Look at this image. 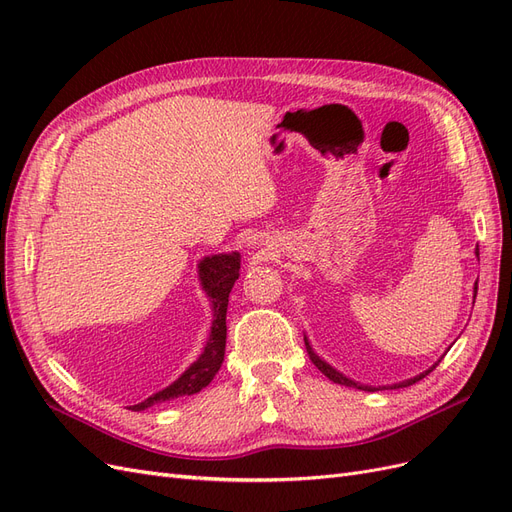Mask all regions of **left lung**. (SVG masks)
I'll use <instances>...</instances> for the list:
<instances>
[{"mask_svg": "<svg viewBox=\"0 0 512 512\" xmlns=\"http://www.w3.org/2000/svg\"><path fill=\"white\" fill-rule=\"evenodd\" d=\"M478 254V252H476ZM476 290H478V284H474V299H476ZM303 339H305V348H307V354H309V359H312V363L322 371L324 376H327L329 380H333L335 384H344V386H352V389H359V391H367V393H374V391H382V389H401V386H410V384H414V382H418V380H423L427 374H431L433 369H436V365L440 363V361H436L433 363L429 369H425L423 374H418V376H414V378H410V380H404V382H397V384H391V386H371V384H361V382H356V380H352V378H348V376H344L342 371H337L331 363H327L322 359V356H318L316 354V350L312 348V344H309V339H307V335H303ZM442 359V356H440Z\"/></svg>", "mask_w": 512, "mask_h": 512, "instance_id": "obj_1", "label": "left lung"}]
</instances>
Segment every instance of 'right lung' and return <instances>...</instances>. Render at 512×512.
<instances>
[{"instance_id": "obj_1", "label": "right lung", "mask_w": 512, "mask_h": 512, "mask_svg": "<svg viewBox=\"0 0 512 512\" xmlns=\"http://www.w3.org/2000/svg\"><path fill=\"white\" fill-rule=\"evenodd\" d=\"M241 269V254L239 252H222V254H209L198 260V282L207 299L211 303V329L207 344L198 359L190 363V367L183 374L170 382L166 389L149 395L141 404L130 406L134 412L147 410L164 401L177 399L183 395H194L213 380L218 369L224 361L226 350V309H228V294L239 280Z\"/></svg>"}]
</instances>
